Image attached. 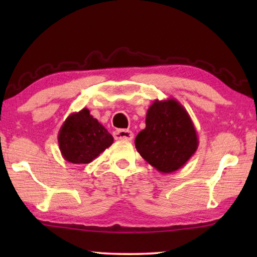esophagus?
<instances>
[{"instance_id": "obj_1", "label": "esophagus", "mask_w": 257, "mask_h": 257, "mask_svg": "<svg viewBox=\"0 0 257 257\" xmlns=\"http://www.w3.org/2000/svg\"><path fill=\"white\" fill-rule=\"evenodd\" d=\"M114 138L118 139V141H133L134 134L128 129H118L114 132Z\"/></svg>"}]
</instances>
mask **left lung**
I'll return each instance as SVG.
<instances>
[{"mask_svg":"<svg viewBox=\"0 0 257 257\" xmlns=\"http://www.w3.org/2000/svg\"><path fill=\"white\" fill-rule=\"evenodd\" d=\"M145 122V129L135 139V146L158 171L179 170L197 151L196 129L188 112L177 99H155L147 110Z\"/></svg>","mask_w":257,"mask_h":257,"instance_id":"8db88e82","label":"left lung"}]
</instances>
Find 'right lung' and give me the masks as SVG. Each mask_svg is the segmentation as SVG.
Returning a JSON list of instances; mask_svg holds the SVG:
<instances>
[{"label": "right lung", "mask_w": 257, "mask_h": 257, "mask_svg": "<svg viewBox=\"0 0 257 257\" xmlns=\"http://www.w3.org/2000/svg\"><path fill=\"white\" fill-rule=\"evenodd\" d=\"M58 142L64 160L73 164H87L113 144V137L90 115L88 108H82L64 121Z\"/></svg>", "instance_id": "right-lung-1"}]
</instances>
